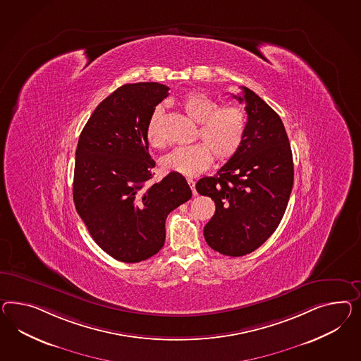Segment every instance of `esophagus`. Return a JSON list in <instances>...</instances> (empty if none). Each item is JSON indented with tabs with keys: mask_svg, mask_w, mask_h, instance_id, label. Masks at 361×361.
Returning <instances> with one entry per match:
<instances>
[{
	"mask_svg": "<svg viewBox=\"0 0 361 361\" xmlns=\"http://www.w3.org/2000/svg\"><path fill=\"white\" fill-rule=\"evenodd\" d=\"M188 184L189 186L192 188V192H193V195H197V192H195V183L192 180V178H188Z\"/></svg>",
	"mask_w": 361,
	"mask_h": 361,
	"instance_id": "esophagus-1",
	"label": "esophagus"
}]
</instances>
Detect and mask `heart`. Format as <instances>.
<instances>
[{
    "label": "heart",
    "instance_id": "heart-1",
    "mask_svg": "<svg viewBox=\"0 0 361 361\" xmlns=\"http://www.w3.org/2000/svg\"><path fill=\"white\" fill-rule=\"evenodd\" d=\"M186 116L200 123L198 137L204 142L175 148L161 157L160 166L166 172L195 177L209 168L212 161L233 159L243 145L247 119L243 110L236 106L218 107L216 101L201 92H189L183 98ZM161 107H156L148 119L146 137L152 147L164 145L161 134Z\"/></svg>",
    "mask_w": 361,
    "mask_h": 361
}]
</instances>
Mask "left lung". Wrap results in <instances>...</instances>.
<instances>
[{
	"mask_svg": "<svg viewBox=\"0 0 361 361\" xmlns=\"http://www.w3.org/2000/svg\"><path fill=\"white\" fill-rule=\"evenodd\" d=\"M235 96L248 116L243 145L197 192L215 213L204 228L206 243L226 256L251 254L274 233L292 193V148L281 118L251 89Z\"/></svg>",
	"mask_w": 361,
	"mask_h": 361,
	"instance_id": "1",
	"label": "left lung"
}]
</instances>
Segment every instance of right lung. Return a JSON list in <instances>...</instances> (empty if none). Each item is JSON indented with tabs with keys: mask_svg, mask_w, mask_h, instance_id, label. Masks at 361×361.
Masks as SVG:
<instances>
[{
	"mask_svg": "<svg viewBox=\"0 0 361 361\" xmlns=\"http://www.w3.org/2000/svg\"><path fill=\"white\" fill-rule=\"evenodd\" d=\"M169 88L126 84L93 111L78 137L73 201L93 240L111 257L139 263L166 242V219L192 197L185 177L171 172L149 185L155 161L146 126Z\"/></svg>",
	"mask_w": 361,
	"mask_h": 361,
	"instance_id": "right-lung-1",
	"label": "right lung"
}]
</instances>
